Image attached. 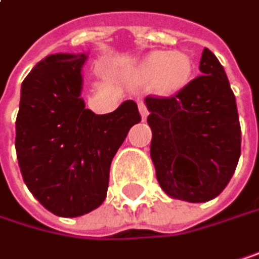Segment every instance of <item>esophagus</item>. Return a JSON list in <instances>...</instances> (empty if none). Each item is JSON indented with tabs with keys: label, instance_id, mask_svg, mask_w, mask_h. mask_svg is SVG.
Masks as SVG:
<instances>
[{
	"label": "esophagus",
	"instance_id": "esophagus-1",
	"mask_svg": "<svg viewBox=\"0 0 259 259\" xmlns=\"http://www.w3.org/2000/svg\"><path fill=\"white\" fill-rule=\"evenodd\" d=\"M138 107H140V112H141V116L146 118L149 115V110H147V106L143 100H138Z\"/></svg>",
	"mask_w": 259,
	"mask_h": 259
}]
</instances>
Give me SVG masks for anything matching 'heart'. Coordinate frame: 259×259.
<instances>
[{
    "label": "heart",
    "mask_w": 259,
    "mask_h": 259,
    "mask_svg": "<svg viewBox=\"0 0 259 259\" xmlns=\"http://www.w3.org/2000/svg\"><path fill=\"white\" fill-rule=\"evenodd\" d=\"M192 70V60L183 52H153L137 67L132 81L137 84L155 81L158 90L172 94L190 81Z\"/></svg>",
    "instance_id": "1"
}]
</instances>
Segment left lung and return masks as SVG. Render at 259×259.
Listing matches in <instances>:
<instances>
[{
  "label": "left lung",
  "instance_id": "left-lung-1",
  "mask_svg": "<svg viewBox=\"0 0 259 259\" xmlns=\"http://www.w3.org/2000/svg\"><path fill=\"white\" fill-rule=\"evenodd\" d=\"M199 70L202 75L175 95L146 98L156 180L169 196L189 202L217 198L241 155L235 95L221 63L207 47Z\"/></svg>",
  "mask_w": 259,
  "mask_h": 259
}]
</instances>
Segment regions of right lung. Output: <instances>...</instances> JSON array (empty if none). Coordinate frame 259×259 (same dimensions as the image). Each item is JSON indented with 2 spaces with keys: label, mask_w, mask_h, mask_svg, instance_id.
I'll return each instance as SVG.
<instances>
[{
  "label": "right lung",
  "mask_w": 259,
  "mask_h": 259,
  "mask_svg": "<svg viewBox=\"0 0 259 259\" xmlns=\"http://www.w3.org/2000/svg\"><path fill=\"white\" fill-rule=\"evenodd\" d=\"M85 55L57 53L36 64L21 85L15 149L32 195L52 213L73 218L100 207L110 164L131 127L135 101L95 115L81 95Z\"/></svg>",
  "instance_id": "1"
}]
</instances>
